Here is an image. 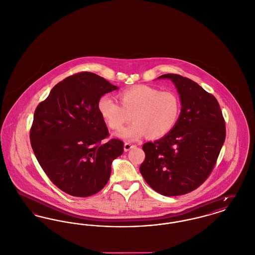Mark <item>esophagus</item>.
<instances>
[{
  "instance_id": "obj_1",
  "label": "esophagus",
  "mask_w": 255,
  "mask_h": 255,
  "mask_svg": "<svg viewBox=\"0 0 255 255\" xmlns=\"http://www.w3.org/2000/svg\"><path fill=\"white\" fill-rule=\"evenodd\" d=\"M135 146H136L135 144H133V143H131V142H125V143H124V151L127 152V151L134 148Z\"/></svg>"
}]
</instances>
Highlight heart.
<instances>
[{
  "instance_id": "1",
  "label": "heart",
  "mask_w": 255,
  "mask_h": 255,
  "mask_svg": "<svg viewBox=\"0 0 255 255\" xmlns=\"http://www.w3.org/2000/svg\"><path fill=\"white\" fill-rule=\"evenodd\" d=\"M120 106L109 96L98 100L97 109L107 126L120 131L131 120L134 122L120 133L127 140H136L148 135L161 138L177 125L181 115V100L173 91L162 90L146 85H136L118 94Z\"/></svg>"
}]
</instances>
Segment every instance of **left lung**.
Wrapping results in <instances>:
<instances>
[{
  "label": "left lung",
  "mask_w": 255,
  "mask_h": 255,
  "mask_svg": "<svg viewBox=\"0 0 255 255\" xmlns=\"http://www.w3.org/2000/svg\"><path fill=\"white\" fill-rule=\"evenodd\" d=\"M175 85L181 115L175 128L164 137L142 145V177L165 196L185 195L198 188L216 165L225 139V123L219 102L189 78L164 74Z\"/></svg>",
  "instance_id": "left-lung-1"
}]
</instances>
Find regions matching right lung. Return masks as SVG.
Instances as JSON below:
<instances>
[{"instance_id": "1", "label": "right lung", "mask_w": 255, "mask_h": 255, "mask_svg": "<svg viewBox=\"0 0 255 255\" xmlns=\"http://www.w3.org/2000/svg\"><path fill=\"white\" fill-rule=\"evenodd\" d=\"M118 89L100 76L81 72L57 84L35 109L30 144L47 176L62 192L87 197L108 183L123 141L102 142L109 131L97 104Z\"/></svg>"}]
</instances>
